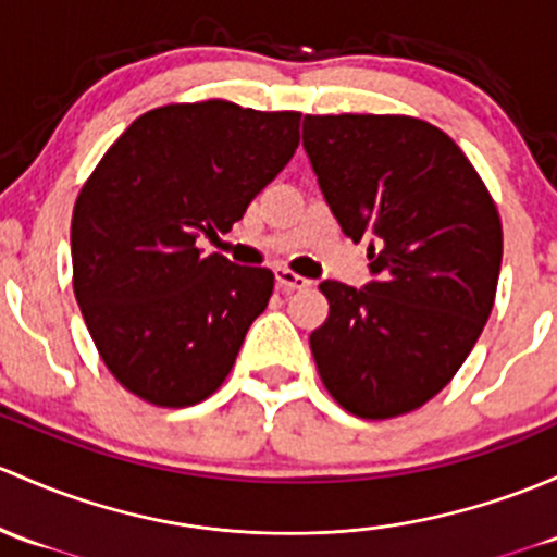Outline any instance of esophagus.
Segmentation results:
<instances>
[{
	"instance_id": "obj_1",
	"label": "esophagus",
	"mask_w": 557,
	"mask_h": 557,
	"mask_svg": "<svg viewBox=\"0 0 557 557\" xmlns=\"http://www.w3.org/2000/svg\"><path fill=\"white\" fill-rule=\"evenodd\" d=\"M274 280H277V285L285 290V294H290V290H304L312 285L307 277H301V274L290 272V269H283V267L274 269Z\"/></svg>"
}]
</instances>
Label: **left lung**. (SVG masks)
<instances>
[{
    "label": "left lung",
    "mask_w": 557,
    "mask_h": 557,
    "mask_svg": "<svg viewBox=\"0 0 557 557\" xmlns=\"http://www.w3.org/2000/svg\"><path fill=\"white\" fill-rule=\"evenodd\" d=\"M304 149L347 237H368L362 288L320 283L331 312L309 336L325 389L360 419L417 411L483 333L502 221L465 151L430 122L304 116Z\"/></svg>",
    "instance_id": "left-lung-1"
}]
</instances>
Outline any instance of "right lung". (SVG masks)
<instances>
[{"label":"right lung","mask_w":557,"mask_h":557,"mask_svg":"<svg viewBox=\"0 0 557 557\" xmlns=\"http://www.w3.org/2000/svg\"><path fill=\"white\" fill-rule=\"evenodd\" d=\"M298 111L230 101L140 114L82 186L72 215L74 296L114 379L186 408L230 376L274 274L202 256L294 157Z\"/></svg>","instance_id":"1"}]
</instances>
